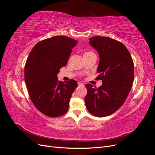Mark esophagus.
Here are the masks:
<instances>
[{
    "mask_svg": "<svg viewBox=\"0 0 155 155\" xmlns=\"http://www.w3.org/2000/svg\"><path fill=\"white\" fill-rule=\"evenodd\" d=\"M78 86H79V87H84V84L83 83L79 82L78 83Z\"/></svg>",
    "mask_w": 155,
    "mask_h": 155,
    "instance_id": "34e87169",
    "label": "esophagus"
}]
</instances>
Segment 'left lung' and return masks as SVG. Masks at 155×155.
<instances>
[{
	"label": "left lung",
	"instance_id": "left-lung-1",
	"mask_svg": "<svg viewBox=\"0 0 155 155\" xmlns=\"http://www.w3.org/2000/svg\"><path fill=\"white\" fill-rule=\"evenodd\" d=\"M89 43L99 54L97 79L102 85H85V103L91 114L105 117L113 114L124 104L132 87L134 63L128 50L120 42L107 37L89 38Z\"/></svg>",
	"mask_w": 155,
	"mask_h": 155
}]
</instances>
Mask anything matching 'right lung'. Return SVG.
Here are the masks:
<instances>
[{"instance_id": "right-lung-1", "label": "right lung", "mask_w": 155, "mask_h": 155, "mask_svg": "<svg viewBox=\"0 0 155 155\" xmlns=\"http://www.w3.org/2000/svg\"><path fill=\"white\" fill-rule=\"evenodd\" d=\"M78 41L68 37L54 36L37 43L29 54L25 79L30 99L41 113L49 117L64 114L69 107L76 81H59V69L65 67Z\"/></svg>"}]
</instances>
